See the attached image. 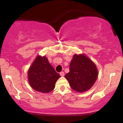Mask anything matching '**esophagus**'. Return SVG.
Returning a JSON list of instances; mask_svg holds the SVG:
<instances>
[{
  "label": "esophagus",
  "mask_w": 123,
  "mask_h": 123,
  "mask_svg": "<svg viewBox=\"0 0 123 123\" xmlns=\"http://www.w3.org/2000/svg\"><path fill=\"white\" fill-rule=\"evenodd\" d=\"M60 75L61 76H64V72H60Z\"/></svg>",
  "instance_id": "obj_1"
}]
</instances>
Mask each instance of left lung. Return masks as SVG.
<instances>
[{"mask_svg": "<svg viewBox=\"0 0 123 123\" xmlns=\"http://www.w3.org/2000/svg\"><path fill=\"white\" fill-rule=\"evenodd\" d=\"M98 77L96 65L84 54L73 56L69 66V72L65 77L71 88L77 92L87 91L94 85Z\"/></svg>", "mask_w": 123, "mask_h": 123, "instance_id": "8db88e82", "label": "left lung"}]
</instances>
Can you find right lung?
Listing matches in <instances>:
<instances>
[{"instance_id": "right-lung-1", "label": "right lung", "mask_w": 123, "mask_h": 123, "mask_svg": "<svg viewBox=\"0 0 123 123\" xmlns=\"http://www.w3.org/2000/svg\"><path fill=\"white\" fill-rule=\"evenodd\" d=\"M29 84L39 92L48 93L53 91L60 75L49 63L46 57L37 56L28 70Z\"/></svg>"}]
</instances>
